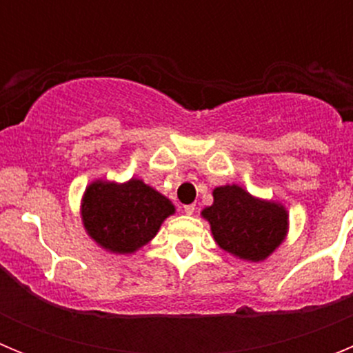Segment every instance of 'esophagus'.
Instances as JSON below:
<instances>
[{
	"instance_id": "34e87169",
	"label": "esophagus",
	"mask_w": 353,
	"mask_h": 353,
	"mask_svg": "<svg viewBox=\"0 0 353 353\" xmlns=\"http://www.w3.org/2000/svg\"><path fill=\"white\" fill-rule=\"evenodd\" d=\"M183 212H185L187 215H192L196 212V205H185V207H183Z\"/></svg>"
}]
</instances>
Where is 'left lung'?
Listing matches in <instances>:
<instances>
[{"mask_svg": "<svg viewBox=\"0 0 353 353\" xmlns=\"http://www.w3.org/2000/svg\"><path fill=\"white\" fill-rule=\"evenodd\" d=\"M214 203L201 210L215 244L239 260L260 263L286 240L288 210L274 199L252 196L236 183L215 187Z\"/></svg>", "mask_w": 353, "mask_h": 353, "instance_id": "1", "label": "left lung"}]
</instances>
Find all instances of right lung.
Returning a JSON list of instances; mask_svg holds the SVG:
<instances>
[{
	"instance_id": "add662e5",
	"label": "right lung",
	"mask_w": 353,
	"mask_h": 353,
	"mask_svg": "<svg viewBox=\"0 0 353 353\" xmlns=\"http://www.w3.org/2000/svg\"><path fill=\"white\" fill-rule=\"evenodd\" d=\"M79 214L84 232L99 248L134 254L157 235L174 205L136 176L127 182L97 179L84 189Z\"/></svg>"
}]
</instances>
